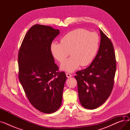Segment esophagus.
Wrapping results in <instances>:
<instances>
[{
  "mask_svg": "<svg viewBox=\"0 0 130 130\" xmlns=\"http://www.w3.org/2000/svg\"><path fill=\"white\" fill-rule=\"evenodd\" d=\"M66 75L67 77H68V78H71V77H72V74H70V73H66Z\"/></svg>",
  "mask_w": 130,
  "mask_h": 130,
  "instance_id": "1",
  "label": "esophagus"
}]
</instances>
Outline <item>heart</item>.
Returning a JSON list of instances; mask_svg holds the SVG:
<instances>
[{"label": "heart", "instance_id": "1", "mask_svg": "<svg viewBox=\"0 0 130 130\" xmlns=\"http://www.w3.org/2000/svg\"><path fill=\"white\" fill-rule=\"evenodd\" d=\"M60 43L53 42L50 51L55 59L61 63L70 54L72 55L61 64V70L72 72L81 65H89L94 59L99 46V37L95 32L78 28L67 33Z\"/></svg>", "mask_w": 130, "mask_h": 130}]
</instances>
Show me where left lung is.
Returning <instances> with one entry per match:
<instances>
[{
	"label": "left lung",
	"instance_id": "1",
	"mask_svg": "<svg viewBox=\"0 0 130 130\" xmlns=\"http://www.w3.org/2000/svg\"><path fill=\"white\" fill-rule=\"evenodd\" d=\"M101 43L91 65L76 72L78 97L81 105L90 110L103 104L113 90L117 61L113 44L100 29Z\"/></svg>",
	"mask_w": 130,
	"mask_h": 130
}]
</instances>
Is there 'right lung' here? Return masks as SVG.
<instances>
[{"label": "right lung", "mask_w": 130, "mask_h": 130, "mask_svg": "<svg viewBox=\"0 0 130 130\" xmlns=\"http://www.w3.org/2000/svg\"><path fill=\"white\" fill-rule=\"evenodd\" d=\"M59 30L51 26L35 25L26 33L18 55V77L32 105L44 113H52L61 104L64 72H59L50 45Z\"/></svg>", "instance_id": "obj_1"}]
</instances>
